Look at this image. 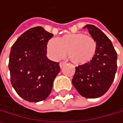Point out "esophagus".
Returning <instances> with one entry per match:
<instances>
[{"mask_svg":"<svg viewBox=\"0 0 123 123\" xmlns=\"http://www.w3.org/2000/svg\"><path fill=\"white\" fill-rule=\"evenodd\" d=\"M65 64H66V62H61L59 63V66H60V67H62Z\"/></svg>","mask_w":123,"mask_h":123,"instance_id":"34e87169","label":"esophagus"}]
</instances>
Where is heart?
<instances>
[{
    "instance_id": "heart-1",
    "label": "heart",
    "mask_w": 123,
    "mask_h": 123,
    "mask_svg": "<svg viewBox=\"0 0 123 123\" xmlns=\"http://www.w3.org/2000/svg\"><path fill=\"white\" fill-rule=\"evenodd\" d=\"M97 50L95 39L82 33L67 34L63 37L52 38L47 42L48 56L53 60L64 58L67 52L70 60L75 64H84L95 56Z\"/></svg>"
}]
</instances>
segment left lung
I'll list each match as a JSON object with an SVG mask.
<instances>
[{"instance_id":"1","label":"left lung","mask_w":123,"mask_h":123,"mask_svg":"<svg viewBox=\"0 0 123 123\" xmlns=\"http://www.w3.org/2000/svg\"><path fill=\"white\" fill-rule=\"evenodd\" d=\"M84 28L95 39L97 50L89 62L75 67L72 82L81 96L96 98L105 94L114 81L117 54L111 40L98 28L89 24Z\"/></svg>"}]
</instances>
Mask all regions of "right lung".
<instances>
[{
    "label": "right lung",
    "instance_id": "obj_1",
    "mask_svg": "<svg viewBox=\"0 0 123 123\" xmlns=\"http://www.w3.org/2000/svg\"><path fill=\"white\" fill-rule=\"evenodd\" d=\"M53 36L42 27H34L19 37L11 48V83L17 93L27 101L45 100L60 72L59 64L46 56L47 42Z\"/></svg>",
    "mask_w": 123,
    "mask_h": 123
}]
</instances>
